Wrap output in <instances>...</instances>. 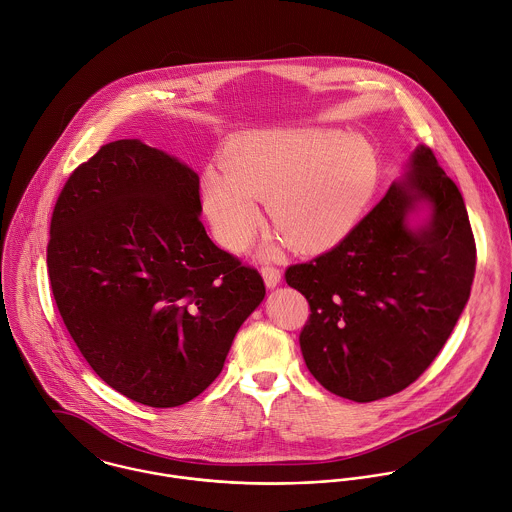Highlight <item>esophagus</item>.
<instances>
[{
  "mask_svg": "<svg viewBox=\"0 0 512 512\" xmlns=\"http://www.w3.org/2000/svg\"><path fill=\"white\" fill-rule=\"evenodd\" d=\"M261 275H263L265 285H267L269 289H275V287L281 283V271L275 269V267H263V269H261Z\"/></svg>",
  "mask_w": 512,
  "mask_h": 512,
  "instance_id": "esophagus-1",
  "label": "esophagus"
}]
</instances>
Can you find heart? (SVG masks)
Returning a JSON list of instances; mask_svg holds the SVG:
<instances>
[{"mask_svg":"<svg viewBox=\"0 0 512 512\" xmlns=\"http://www.w3.org/2000/svg\"><path fill=\"white\" fill-rule=\"evenodd\" d=\"M221 165L205 171L201 195L229 251H243L257 235V201H267L271 225L293 249H329L357 225L381 175L363 135L329 129L245 133L227 143Z\"/></svg>","mask_w":512,"mask_h":512,"instance_id":"obj_1","label":"heart"}]
</instances>
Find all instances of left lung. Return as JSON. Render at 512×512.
<instances>
[{"mask_svg": "<svg viewBox=\"0 0 512 512\" xmlns=\"http://www.w3.org/2000/svg\"><path fill=\"white\" fill-rule=\"evenodd\" d=\"M430 217L411 226L421 205ZM477 247L463 195L419 145L403 181L331 251L285 271L309 301L299 345L311 375L357 403L415 383L451 337L475 279Z\"/></svg>", "mask_w": 512, "mask_h": 512, "instance_id": "1", "label": "left lung"}]
</instances>
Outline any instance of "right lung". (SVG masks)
Masks as SVG:
<instances>
[{"label": "right lung", "instance_id": "right-lung-1", "mask_svg": "<svg viewBox=\"0 0 512 512\" xmlns=\"http://www.w3.org/2000/svg\"><path fill=\"white\" fill-rule=\"evenodd\" d=\"M199 175L119 139L81 163L53 207L47 273L89 367L127 399L179 407L221 373L265 285L201 219Z\"/></svg>", "mask_w": 512, "mask_h": 512}]
</instances>
